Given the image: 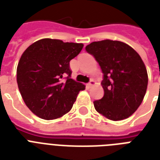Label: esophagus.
<instances>
[{"label":"esophagus","mask_w":160,"mask_h":160,"mask_svg":"<svg viewBox=\"0 0 160 160\" xmlns=\"http://www.w3.org/2000/svg\"><path fill=\"white\" fill-rule=\"evenodd\" d=\"M95 85V81L94 80H90V81L89 83H88L87 84V86L89 88H90V87H92L93 85Z\"/></svg>","instance_id":"1"}]
</instances>
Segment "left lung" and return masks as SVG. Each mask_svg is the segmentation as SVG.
I'll list each match as a JSON object with an SVG mask.
<instances>
[{
  "label": "left lung",
  "mask_w": 160,
  "mask_h": 160,
  "mask_svg": "<svg viewBox=\"0 0 160 160\" xmlns=\"http://www.w3.org/2000/svg\"><path fill=\"white\" fill-rule=\"evenodd\" d=\"M103 73L104 96L94 101L96 111L111 120L133 114L143 101L148 74L141 57L129 45L118 41H95L85 47Z\"/></svg>",
  "instance_id": "1"
}]
</instances>
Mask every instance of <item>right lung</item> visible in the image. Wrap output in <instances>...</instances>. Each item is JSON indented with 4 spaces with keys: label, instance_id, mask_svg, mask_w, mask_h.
Instances as JSON below:
<instances>
[{
    "label": "right lung",
    "instance_id": "1",
    "mask_svg": "<svg viewBox=\"0 0 160 160\" xmlns=\"http://www.w3.org/2000/svg\"><path fill=\"white\" fill-rule=\"evenodd\" d=\"M83 46L46 38L24 51L17 65L16 80L24 102L36 115L55 119L71 109L85 86L70 78V61L80 54Z\"/></svg>",
    "mask_w": 160,
    "mask_h": 160
}]
</instances>
